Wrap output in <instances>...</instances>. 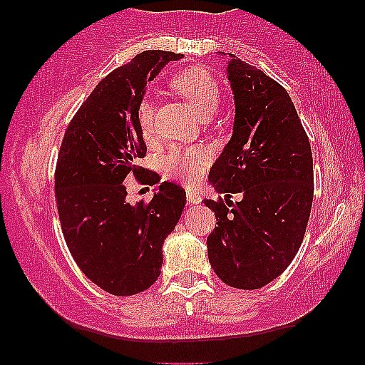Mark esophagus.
Wrapping results in <instances>:
<instances>
[{"instance_id": "obj_1", "label": "esophagus", "mask_w": 365, "mask_h": 365, "mask_svg": "<svg viewBox=\"0 0 365 365\" xmlns=\"http://www.w3.org/2000/svg\"><path fill=\"white\" fill-rule=\"evenodd\" d=\"M200 200H202V197L197 194V192H194V190H188L187 192V204H188V206H194V204H199Z\"/></svg>"}]
</instances>
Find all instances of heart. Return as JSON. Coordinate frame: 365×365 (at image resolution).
<instances>
[{"label": "heart", "mask_w": 365, "mask_h": 365, "mask_svg": "<svg viewBox=\"0 0 365 365\" xmlns=\"http://www.w3.org/2000/svg\"><path fill=\"white\" fill-rule=\"evenodd\" d=\"M171 87L194 108V111L202 118H207L217 110L221 101L220 83L207 70L194 68L183 70L171 77ZM140 133L144 140L154 139V104L144 99L137 110ZM207 165L206 150L200 148H175L163 161V168L170 178L194 183L202 175Z\"/></svg>", "instance_id": "b5f03b06"}]
</instances>
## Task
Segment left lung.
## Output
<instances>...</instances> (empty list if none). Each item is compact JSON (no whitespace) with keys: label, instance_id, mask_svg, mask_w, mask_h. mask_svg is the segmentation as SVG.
I'll use <instances>...</instances> for the list:
<instances>
[{"label":"left lung","instance_id":"left-lung-1","mask_svg":"<svg viewBox=\"0 0 365 365\" xmlns=\"http://www.w3.org/2000/svg\"><path fill=\"white\" fill-rule=\"evenodd\" d=\"M226 77L235 99L232 139L209 171L225 200L206 199L216 225L207 257L221 282L257 290L290 266L312 207V150L288 92L230 54ZM232 193L242 199L232 203Z\"/></svg>","mask_w":365,"mask_h":365}]
</instances>
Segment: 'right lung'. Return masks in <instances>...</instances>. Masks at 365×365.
<instances>
[{
  "instance_id": "obj_1",
  "label": "right lung",
  "mask_w": 365,
  "mask_h": 365,
  "mask_svg": "<svg viewBox=\"0 0 365 365\" xmlns=\"http://www.w3.org/2000/svg\"><path fill=\"white\" fill-rule=\"evenodd\" d=\"M182 54L144 51L104 77L70 121L63 137L54 190L63 237L82 273L111 295H135L158 279L163 244L177 226L187 197L163 182L150 202L130 204L123 180L144 168L137 110L148 82ZM154 182L145 173L140 182Z\"/></svg>"
}]
</instances>
